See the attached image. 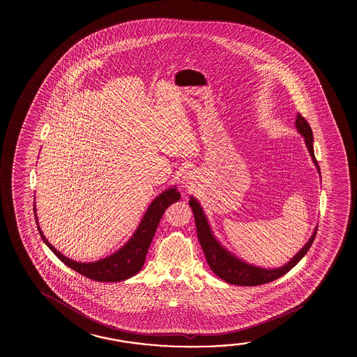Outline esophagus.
<instances>
[{
    "label": "esophagus",
    "mask_w": 357,
    "mask_h": 357,
    "mask_svg": "<svg viewBox=\"0 0 357 357\" xmlns=\"http://www.w3.org/2000/svg\"><path fill=\"white\" fill-rule=\"evenodd\" d=\"M194 179H195V173H194L193 170H188L187 173L183 176V184L185 185V187H190L192 184H193Z\"/></svg>",
    "instance_id": "esophagus-1"
}]
</instances>
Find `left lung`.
<instances>
[{"mask_svg": "<svg viewBox=\"0 0 357 357\" xmlns=\"http://www.w3.org/2000/svg\"><path fill=\"white\" fill-rule=\"evenodd\" d=\"M295 126L298 128V133L304 137L311 159L315 163V167L319 170V174H321L320 167L315 158V153H314V138H312V130L310 128L309 123L306 122V119L298 113ZM189 205L193 211L199 243L204 252L209 268L213 270V273L216 276H219L222 280L227 281L228 284H233V285L257 287V285H263L270 281L279 279L282 275L287 274V271H290L306 255V252H309L310 248L315 240L317 228L314 230L309 241L303 246V249H300V252L295 257L290 259V261H287L285 265H282L280 268H276V269H264L260 266L245 263L244 260L235 257L234 254L227 250L213 234L211 225H209L203 208L199 204L198 200L190 197Z\"/></svg>", "mask_w": 357, "mask_h": 357, "instance_id": "1", "label": "left lung"}]
</instances>
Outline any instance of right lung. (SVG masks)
Returning <instances> with one entry per match:
<instances>
[{"instance_id":"obj_1","label":"right lung","mask_w":357,"mask_h":357,"mask_svg":"<svg viewBox=\"0 0 357 357\" xmlns=\"http://www.w3.org/2000/svg\"><path fill=\"white\" fill-rule=\"evenodd\" d=\"M179 199H181V193L176 190V187L169 188L164 190L163 193L159 194L146 209V214L142 218L141 224L138 225L133 236L127 241V244H124L123 248L113 252L109 257L100 259L93 263H79L61 254L57 249H54V246L48 243L46 236L43 235L41 229L38 227V220H36V222H37V228L42 240L52 250L53 254L68 268L75 270L78 274L87 276L91 280L100 281V282H117V281L127 280L133 275L138 274V271L143 268L146 261V252L152 243L154 233L158 228L160 218L163 216L165 209L170 204L178 202Z\"/></svg>"}]
</instances>
